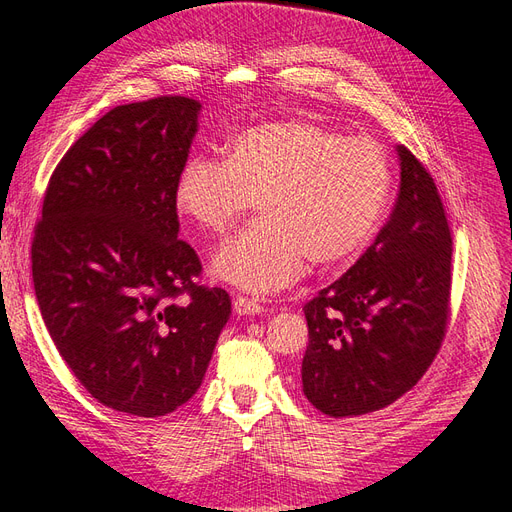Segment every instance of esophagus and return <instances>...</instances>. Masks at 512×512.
<instances>
[{"label":"esophagus","mask_w":512,"mask_h":512,"mask_svg":"<svg viewBox=\"0 0 512 512\" xmlns=\"http://www.w3.org/2000/svg\"><path fill=\"white\" fill-rule=\"evenodd\" d=\"M232 305H235V312L239 316H256L265 312V307H262L256 299H247V297H237Z\"/></svg>","instance_id":"34e87169"}]
</instances>
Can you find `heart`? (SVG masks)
Masks as SVG:
<instances>
[{"instance_id":"heart-1","label":"heart","mask_w":512,"mask_h":512,"mask_svg":"<svg viewBox=\"0 0 512 512\" xmlns=\"http://www.w3.org/2000/svg\"><path fill=\"white\" fill-rule=\"evenodd\" d=\"M391 185L389 153L376 141L288 117L232 136L224 160H185L175 207L198 228L226 235L260 198L265 218L220 247L211 271L269 294L303 277L309 260L331 269L359 258L378 232Z\"/></svg>"}]
</instances>
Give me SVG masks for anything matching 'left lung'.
<instances>
[{
	"mask_svg": "<svg viewBox=\"0 0 512 512\" xmlns=\"http://www.w3.org/2000/svg\"><path fill=\"white\" fill-rule=\"evenodd\" d=\"M399 194L367 252L303 312V393L333 418L391 406L438 354L451 297L453 239L425 166L397 145Z\"/></svg>",
	"mask_w": 512,
	"mask_h": 512,
	"instance_id": "obj_1",
	"label": "left lung"
}]
</instances>
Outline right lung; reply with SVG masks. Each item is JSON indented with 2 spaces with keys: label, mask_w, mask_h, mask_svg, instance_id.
Masks as SVG:
<instances>
[{
  "label": "right lung",
  "mask_w": 512,
  "mask_h": 512,
  "mask_svg": "<svg viewBox=\"0 0 512 512\" xmlns=\"http://www.w3.org/2000/svg\"><path fill=\"white\" fill-rule=\"evenodd\" d=\"M198 115L183 96L115 106L44 194L32 243L42 320L91 397L117 412L156 418L190 401L230 318L226 290L196 286L203 267L177 239L175 183Z\"/></svg>",
  "instance_id": "right-lung-1"
}]
</instances>
